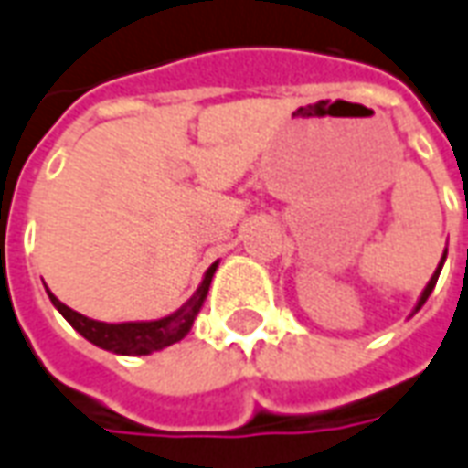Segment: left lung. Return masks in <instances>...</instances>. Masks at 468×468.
<instances>
[{
	"instance_id": "left-lung-1",
	"label": "left lung",
	"mask_w": 468,
	"mask_h": 468,
	"mask_svg": "<svg viewBox=\"0 0 468 468\" xmlns=\"http://www.w3.org/2000/svg\"><path fill=\"white\" fill-rule=\"evenodd\" d=\"M443 261H446V253H443ZM443 261H441L439 268H436V273H433V276H431V281H428L426 291H423V296H420V302H418L416 309H420V306H423V303H426L428 296H431V291H433V286H436V281H439V273H441V268H443Z\"/></svg>"
}]
</instances>
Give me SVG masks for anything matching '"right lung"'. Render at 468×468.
<instances>
[{
	"mask_svg": "<svg viewBox=\"0 0 468 468\" xmlns=\"http://www.w3.org/2000/svg\"><path fill=\"white\" fill-rule=\"evenodd\" d=\"M218 266V263H215ZM215 266L205 273V281L197 289V293L189 299L182 309L175 314H169L165 319H156V322H126V324H106V322H96V319H88L83 314L73 312L70 306H65L63 302H58L50 293V302L55 303V309L63 314L65 319L70 322L75 332L86 336L88 342H93L96 347L109 349L116 355H149L154 349L169 347L179 342L182 336L187 335L189 326L195 322V316L200 312L202 302L210 291L212 273Z\"/></svg>",
	"mask_w": 468,
	"mask_h": 468,
	"instance_id": "right-lung-1",
	"label": "right lung"
}]
</instances>
